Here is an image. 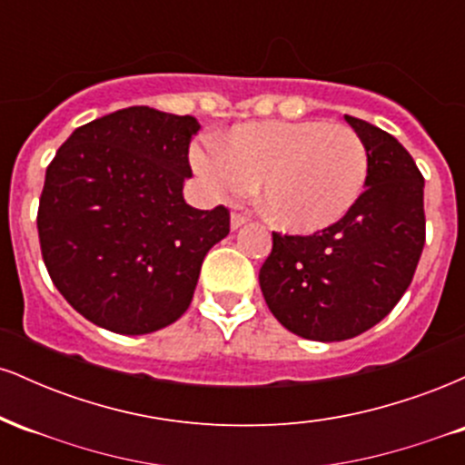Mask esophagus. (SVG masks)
<instances>
[{
  "instance_id": "1",
  "label": "esophagus",
  "mask_w": 465,
  "mask_h": 465,
  "mask_svg": "<svg viewBox=\"0 0 465 465\" xmlns=\"http://www.w3.org/2000/svg\"><path fill=\"white\" fill-rule=\"evenodd\" d=\"M249 218L244 216V214H240V212H233L232 214V229H238V227H242L244 223H247Z\"/></svg>"
}]
</instances>
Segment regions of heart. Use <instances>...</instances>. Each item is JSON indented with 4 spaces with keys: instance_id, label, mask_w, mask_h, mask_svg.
Returning a JSON list of instances; mask_svg holds the SVG:
<instances>
[{
    "instance_id": "heart-1",
    "label": "heart",
    "mask_w": 465,
    "mask_h": 465,
    "mask_svg": "<svg viewBox=\"0 0 465 465\" xmlns=\"http://www.w3.org/2000/svg\"><path fill=\"white\" fill-rule=\"evenodd\" d=\"M192 165L216 196L238 199L260 185L277 227L312 233L341 221L359 201L370 170L365 142L341 122H253L221 146L192 148Z\"/></svg>"
}]
</instances>
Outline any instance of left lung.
I'll return each instance as SVG.
<instances>
[{
    "mask_svg": "<svg viewBox=\"0 0 465 465\" xmlns=\"http://www.w3.org/2000/svg\"><path fill=\"white\" fill-rule=\"evenodd\" d=\"M345 120L370 157L365 190L322 232H273V249L260 269V288L277 322L325 343L359 336L393 311L426 240L424 177L413 157L370 122Z\"/></svg>",
    "mask_w": 465,
    "mask_h": 465,
    "instance_id": "left-lung-1",
    "label": "left lung"
}]
</instances>
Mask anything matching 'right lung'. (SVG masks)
<instances>
[{
    "mask_svg": "<svg viewBox=\"0 0 465 465\" xmlns=\"http://www.w3.org/2000/svg\"><path fill=\"white\" fill-rule=\"evenodd\" d=\"M196 117L129 106L78 126L47 165L41 255L84 319L148 334L188 311L205 253L229 233V210L183 201Z\"/></svg>",
    "mask_w": 465,
    "mask_h": 465,
    "instance_id": "add662e5",
    "label": "right lung"
}]
</instances>
